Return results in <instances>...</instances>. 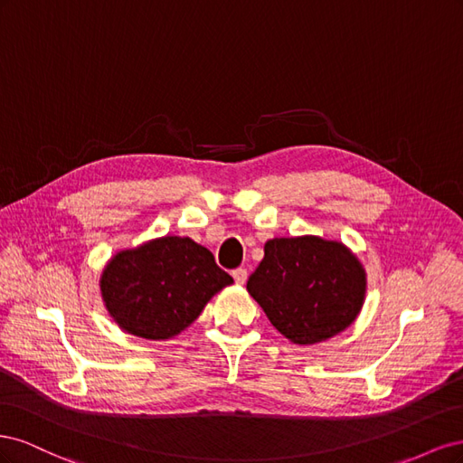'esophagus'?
Segmentation results:
<instances>
[{
    "label": "esophagus",
    "mask_w": 463,
    "mask_h": 463,
    "mask_svg": "<svg viewBox=\"0 0 463 463\" xmlns=\"http://www.w3.org/2000/svg\"><path fill=\"white\" fill-rule=\"evenodd\" d=\"M232 276H233V279L237 284H245V279H247V269H235L233 272H232Z\"/></svg>",
    "instance_id": "1"
}]
</instances>
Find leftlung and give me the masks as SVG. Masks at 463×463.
Wrapping results in <instances>:
<instances>
[{
  "mask_svg": "<svg viewBox=\"0 0 463 463\" xmlns=\"http://www.w3.org/2000/svg\"><path fill=\"white\" fill-rule=\"evenodd\" d=\"M365 270L338 241L317 235L276 237L247 279L272 326L293 344L309 345L345 330L365 299Z\"/></svg>",
  "mask_w": 463,
  "mask_h": 463,
  "instance_id": "1",
  "label": "left lung"
}]
</instances>
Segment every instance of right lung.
<instances>
[{
    "label": "right lung",
    "mask_w": 463,
    "mask_h": 463,
    "mask_svg": "<svg viewBox=\"0 0 463 463\" xmlns=\"http://www.w3.org/2000/svg\"><path fill=\"white\" fill-rule=\"evenodd\" d=\"M230 284L233 278L220 269L206 247L177 235L121 250L100 278L111 318L119 328L146 340L174 338Z\"/></svg>",
    "instance_id": "1"
}]
</instances>
